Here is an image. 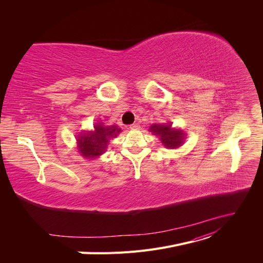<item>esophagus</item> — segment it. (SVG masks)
<instances>
[{
  "label": "esophagus",
  "instance_id": "34e87169",
  "mask_svg": "<svg viewBox=\"0 0 263 263\" xmlns=\"http://www.w3.org/2000/svg\"><path fill=\"white\" fill-rule=\"evenodd\" d=\"M129 128H130V129H133V130H137V129H139V128H140V126H139V124L135 123V124H133V125H130V126H129Z\"/></svg>",
  "mask_w": 263,
  "mask_h": 263
}]
</instances>
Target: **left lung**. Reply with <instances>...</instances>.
<instances>
[{
    "label": "left lung",
    "instance_id": "obj_1",
    "mask_svg": "<svg viewBox=\"0 0 263 263\" xmlns=\"http://www.w3.org/2000/svg\"><path fill=\"white\" fill-rule=\"evenodd\" d=\"M149 130L158 136L163 146L169 149L179 148L185 139V134L182 129L173 128L172 123L154 124L150 126Z\"/></svg>",
    "mask_w": 263,
    "mask_h": 263
}]
</instances>
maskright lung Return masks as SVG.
<instances>
[{"mask_svg": "<svg viewBox=\"0 0 263 263\" xmlns=\"http://www.w3.org/2000/svg\"><path fill=\"white\" fill-rule=\"evenodd\" d=\"M121 132L117 125L105 126L103 123H97L94 130L83 132L77 136L78 149L83 158H98L105 153L109 140L117 137Z\"/></svg>", "mask_w": 263, "mask_h": 263, "instance_id": "obj_1", "label": "right lung"}]
</instances>
